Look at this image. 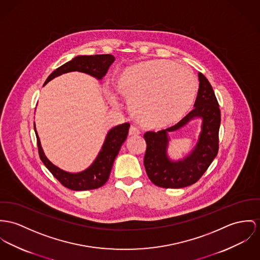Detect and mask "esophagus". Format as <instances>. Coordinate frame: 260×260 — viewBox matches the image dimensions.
Returning a JSON list of instances; mask_svg holds the SVG:
<instances>
[{
	"label": "esophagus",
	"instance_id": "1",
	"mask_svg": "<svg viewBox=\"0 0 260 260\" xmlns=\"http://www.w3.org/2000/svg\"><path fill=\"white\" fill-rule=\"evenodd\" d=\"M140 131L136 127V126H131L129 127V129H128V136H131V137H137V136H139L140 135Z\"/></svg>",
	"mask_w": 260,
	"mask_h": 260
}]
</instances>
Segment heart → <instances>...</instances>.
Returning a JSON list of instances; mask_svg holds the SVG:
<instances>
[{"instance_id": "obj_1", "label": "heart", "mask_w": 260, "mask_h": 260, "mask_svg": "<svg viewBox=\"0 0 260 260\" xmlns=\"http://www.w3.org/2000/svg\"><path fill=\"white\" fill-rule=\"evenodd\" d=\"M115 90L128 101L132 117L145 127L159 128L180 120L191 108L198 91L193 72L171 60H149L122 69ZM110 101L116 104L106 89Z\"/></svg>"}]
</instances>
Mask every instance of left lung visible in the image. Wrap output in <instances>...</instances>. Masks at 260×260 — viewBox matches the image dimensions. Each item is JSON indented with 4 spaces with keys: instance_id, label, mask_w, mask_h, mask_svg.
Masks as SVG:
<instances>
[{
    "instance_id": "1",
    "label": "left lung",
    "mask_w": 260,
    "mask_h": 260,
    "mask_svg": "<svg viewBox=\"0 0 260 260\" xmlns=\"http://www.w3.org/2000/svg\"><path fill=\"white\" fill-rule=\"evenodd\" d=\"M199 90L194 109L175 125L157 133L144 134L146 151L143 164L150 181L162 188H183L196 183L206 172L219 151L220 111L212 85L199 73ZM195 117L202 119L200 140L185 159L172 161L167 155L168 133L183 126Z\"/></svg>"
}]
</instances>
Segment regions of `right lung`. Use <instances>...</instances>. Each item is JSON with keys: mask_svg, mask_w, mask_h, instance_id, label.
I'll return each mask as SVG.
<instances>
[{"mask_svg": "<svg viewBox=\"0 0 260 260\" xmlns=\"http://www.w3.org/2000/svg\"><path fill=\"white\" fill-rule=\"evenodd\" d=\"M115 61V57L111 54H98V55H81L66 62L62 66L55 69L44 82V85L52 80L53 78L59 76L61 74L79 71L91 76H94L97 79H102L109 70V67ZM35 132L38 140V148L40 159L46 168L51 172V174L59 181L60 183L74 191H85L93 190L102 187L110 176L114 161L116 159L120 146L123 141L126 140L129 123L124 122L120 125L113 127L107 135L106 140L103 144L102 150L98 154L93 164L86 170L79 173H69L57 166L53 165L43 153V150L40 145V138L38 136L36 125Z\"/></svg>", "mask_w": 260, "mask_h": 260, "instance_id": "right-lung-1", "label": "right lung"}]
</instances>
